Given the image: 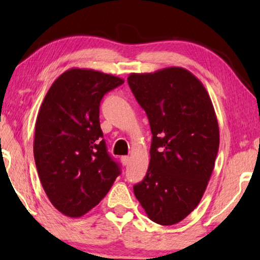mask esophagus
<instances>
[{
  "label": "esophagus",
  "mask_w": 260,
  "mask_h": 260,
  "mask_svg": "<svg viewBox=\"0 0 260 260\" xmlns=\"http://www.w3.org/2000/svg\"><path fill=\"white\" fill-rule=\"evenodd\" d=\"M120 159H121L122 165H127V164H128V161H129V157L128 156H122Z\"/></svg>",
  "instance_id": "esophagus-1"
}]
</instances>
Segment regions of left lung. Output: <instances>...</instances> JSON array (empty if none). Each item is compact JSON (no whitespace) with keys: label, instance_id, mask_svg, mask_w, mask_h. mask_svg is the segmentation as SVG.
<instances>
[{"label":"left lung","instance_id":"8db88e82","mask_svg":"<svg viewBox=\"0 0 260 260\" xmlns=\"http://www.w3.org/2000/svg\"><path fill=\"white\" fill-rule=\"evenodd\" d=\"M152 133L148 172L134 186L149 219L178 223L203 197L219 149V126L209 93L183 68L127 78Z\"/></svg>","mask_w":260,"mask_h":260}]
</instances>
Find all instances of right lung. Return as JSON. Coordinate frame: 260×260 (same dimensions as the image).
Instances as JSON below:
<instances>
[{
  "label": "right lung",
  "mask_w": 260,
  "mask_h": 260,
  "mask_svg": "<svg viewBox=\"0 0 260 260\" xmlns=\"http://www.w3.org/2000/svg\"><path fill=\"white\" fill-rule=\"evenodd\" d=\"M124 79L91 69H70L56 79L39 110L33 152L48 199L79 218L104 199L120 167L107 151L100 126L104 94Z\"/></svg>",
  "instance_id": "1"
}]
</instances>
